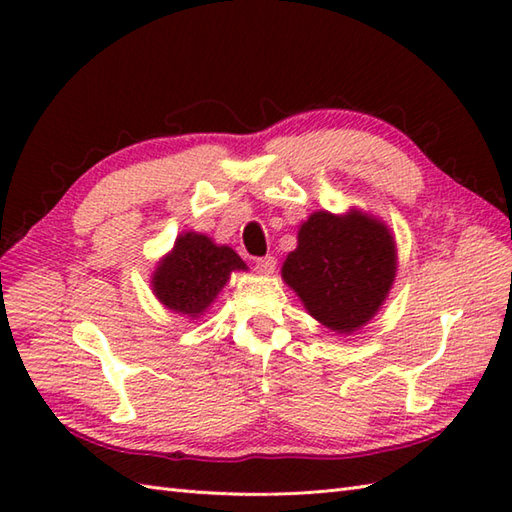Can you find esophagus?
I'll return each mask as SVG.
<instances>
[{"label": "esophagus", "instance_id": "1", "mask_svg": "<svg viewBox=\"0 0 512 512\" xmlns=\"http://www.w3.org/2000/svg\"><path fill=\"white\" fill-rule=\"evenodd\" d=\"M275 264H277V259H275L273 255H266V257H257V259H255V268H257L262 275L275 273Z\"/></svg>", "mask_w": 512, "mask_h": 512}]
</instances>
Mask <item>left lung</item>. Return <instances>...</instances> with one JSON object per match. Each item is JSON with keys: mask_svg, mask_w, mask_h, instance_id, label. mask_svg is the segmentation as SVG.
Masks as SVG:
<instances>
[{"mask_svg": "<svg viewBox=\"0 0 512 512\" xmlns=\"http://www.w3.org/2000/svg\"><path fill=\"white\" fill-rule=\"evenodd\" d=\"M286 284L325 328L350 334L374 317L396 275V246L385 224L363 213L310 215L281 268Z\"/></svg>", "mask_w": 512, "mask_h": 512, "instance_id": "1", "label": "left lung"}]
</instances>
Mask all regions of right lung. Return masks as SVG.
<instances>
[{
    "label": "right lung",
    "mask_w": 512,
    "mask_h": 512,
    "mask_svg": "<svg viewBox=\"0 0 512 512\" xmlns=\"http://www.w3.org/2000/svg\"><path fill=\"white\" fill-rule=\"evenodd\" d=\"M239 268L246 264L233 248L215 246L206 235L184 233L156 268L154 292L169 310L195 317L209 308Z\"/></svg>",
    "instance_id": "right-lung-1"
}]
</instances>
